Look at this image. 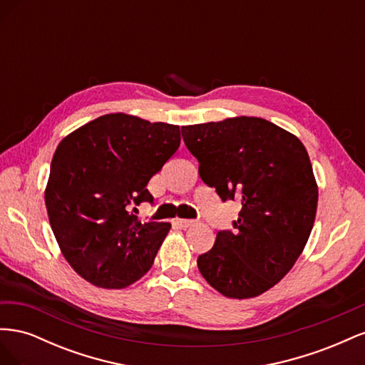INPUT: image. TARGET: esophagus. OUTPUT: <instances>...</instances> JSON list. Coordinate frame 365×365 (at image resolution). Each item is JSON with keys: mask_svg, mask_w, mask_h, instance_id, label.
I'll return each instance as SVG.
<instances>
[{"mask_svg": "<svg viewBox=\"0 0 365 365\" xmlns=\"http://www.w3.org/2000/svg\"><path fill=\"white\" fill-rule=\"evenodd\" d=\"M175 224L178 225L180 228H189V227L195 225V220H192V219H176Z\"/></svg>", "mask_w": 365, "mask_h": 365, "instance_id": "34e87169", "label": "esophagus"}]
</instances>
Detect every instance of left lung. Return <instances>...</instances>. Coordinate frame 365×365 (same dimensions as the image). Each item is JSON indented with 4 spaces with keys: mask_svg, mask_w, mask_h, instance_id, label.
<instances>
[{
    "mask_svg": "<svg viewBox=\"0 0 365 365\" xmlns=\"http://www.w3.org/2000/svg\"><path fill=\"white\" fill-rule=\"evenodd\" d=\"M201 180L224 202L240 201L233 231L197 257L210 286L228 298L268 291L291 271L311 235L318 187L303 143L259 117L182 126Z\"/></svg>",
    "mask_w": 365,
    "mask_h": 365,
    "instance_id": "8db88e82",
    "label": "left lung"
}]
</instances>
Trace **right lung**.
Masks as SVG:
<instances>
[{
	"label": "right lung",
	"mask_w": 365,
	"mask_h": 365,
	"mask_svg": "<svg viewBox=\"0 0 365 365\" xmlns=\"http://www.w3.org/2000/svg\"><path fill=\"white\" fill-rule=\"evenodd\" d=\"M180 126L128 114L98 117L65 137L46 189L50 225L71 268L98 288L121 289L145 275L169 222H141L149 180L178 150Z\"/></svg>",
	"instance_id": "obj_1"
}]
</instances>
